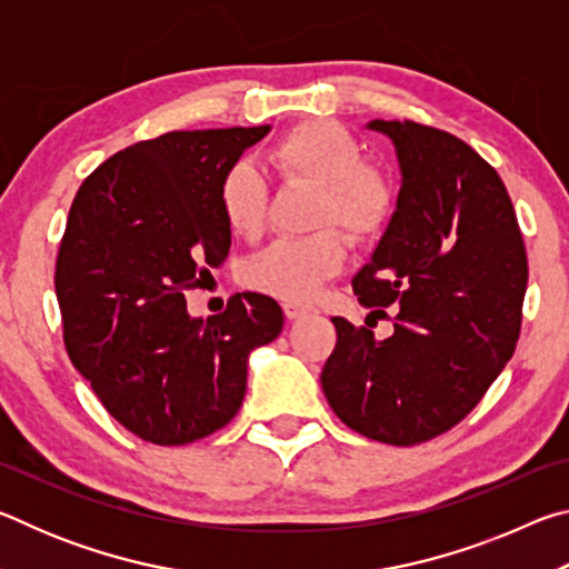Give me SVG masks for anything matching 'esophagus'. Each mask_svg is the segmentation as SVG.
Returning a JSON list of instances; mask_svg holds the SVG:
<instances>
[{
	"mask_svg": "<svg viewBox=\"0 0 569 569\" xmlns=\"http://www.w3.org/2000/svg\"><path fill=\"white\" fill-rule=\"evenodd\" d=\"M283 313H286V319H291V321H298V319H306V316H311V313H316V308H313V306H308V303H298V301H286V303H283Z\"/></svg>",
	"mask_w": 569,
	"mask_h": 569,
	"instance_id": "obj_1",
	"label": "esophagus"
}]
</instances>
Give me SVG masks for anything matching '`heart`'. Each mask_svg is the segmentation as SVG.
I'll list each match as a JSON object with an SVG mask.
<instances>
[{
  "mask_svg": "<svg viewBox=\"0 0 569 569\" xmlns=\"http://www.w3.org/2000/svg\"><path fill=\"white\" fill-rule=\"evenodd\" d=\"M268 162L286 180L319 188L316 226H339L361 240L377 233L391 206V190L379 172L366 168L363 150L351 132L333 122H303L278 138ZM268 186L253 162L240 160L220 180L218 206L236 236L261 233ZM346 248L336 230L308 238H283L246 263L250 288L286 301H311L316 291L343 268Z\"/></svg>",
  "mask_w": 569,
  "mask_h": 569,
  "instance_id": "b5f03b06",
  "label": "heart"
}]
</instances>
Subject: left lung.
I'll list each match as a JSON object with an SVG mask.
<instances>
[{"mask_svg": "<svg viewBox=\"0 0 569 569\" xmlns=\"http://www.w3.org/2000/svg\"><path fill=\"white\" fill-rule=\"evenodd\" d=\"M397 150V210L353 293L366 326L333 316L321 387L346 427L411 447L477 407L512 359L522 326L527 253L497 170L465 140L411 120H371ZM395 308V331L370 329ZM375 321H370V316Z\"/></svg>", "mask_w": 569, "mask_h": 569, "instance_id": "1", "label": "left lung"}]
</instances>
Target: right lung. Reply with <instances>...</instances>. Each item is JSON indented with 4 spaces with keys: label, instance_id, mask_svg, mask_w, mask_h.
Segmentation results:
<instances>
[{
    "label": "right lung",
    "instance_id": "right-lung-1",
    "mask_svg": "<svg viewBox=\"0 0 569 569\" xmlns=\"http://www.w3.org/2000/svg\"><path fill=\"white\" fill-rule=\"evenodd\" d=\"M271 124L178 130L114 152L77 190L54 271L64 346L102 407L132 435L180 447L223 429L248 359L283 329L263 293L192 319L186 291L220 266L230 228L220 180Z\"/></svg>",
    "mask_w": 569,
    "mask_h": 569
}]
</instances>
